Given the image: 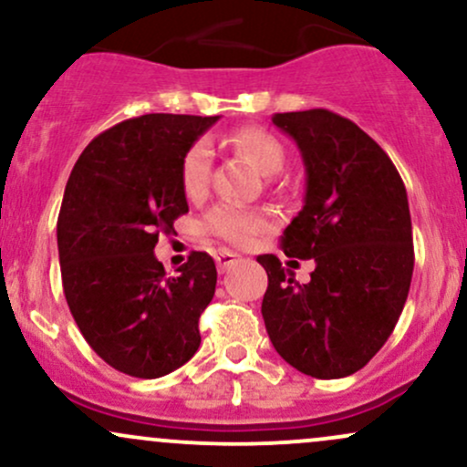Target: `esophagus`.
<instances>
[{"mask_svg":"<svg viewBox=\"0 0 467 467\" xmlns=\"http://www.w3.org/2000/svg\"><path fill=\"white\" fill-rule=\"evenodd\" d=\"M215 261H217V270L226 272L233 265L239 264V256L234 254V252H230V250H219L215 254Z\"/></svg>","mask_w":467,"mask_h":467,"instance_id":"1","label":"esophagus"}]
</instances>
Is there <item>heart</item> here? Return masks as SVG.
I'll return each mask as SVG.
<instances>
[{
    "mask_svg": "<svg viewBox=\"0 0 467 467\" xmlns=\"http://www.w3.org/2000/svg\"><path fill=\"white\" fill-rule=\"evenodd\" d=\"M234 147L245 153L254 162L256 169L264 175H275L285 166L287 151L283 142L275 133L261 130V127H241L233 133ZM213 171V149L206 140H197L184 153L180 166L182 189L191 200H200L211 184ZM203 226L208 233L226 239L234 245H250L267 228V219L264 213L248 211V208L230 206V203H219V206L208 211Z\"/></svg>",
    "mask_w": 467,
    "mask_h": 467,
    "instance_id": "heart-1",
    "label": "heart"
}]
</instances>
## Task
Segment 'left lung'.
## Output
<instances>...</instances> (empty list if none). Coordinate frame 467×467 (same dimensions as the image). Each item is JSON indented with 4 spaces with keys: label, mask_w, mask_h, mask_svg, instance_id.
Instances as JSON below:
<instances>
[{
    "label": "left lung",
    "mask_w": 467,
    "mask_h": 467,
    "mask_svg": "<svg viewBox=\"0 0 467 467\" xmlns=\"http://www.w3.org/2000/svg\"><path fill=\"white\" fill-rule=\"evenodd\" d=\"M307 171L305 206L283 230L287 256L314 259L296 283L275 254H261L267 336L287 364L318 379L351 375L393 334L409 298L415 250L409 197L384 149L329 109L275 114Z\"/></svg>",
    "instance_id": "obj_1"
}]
</instances>
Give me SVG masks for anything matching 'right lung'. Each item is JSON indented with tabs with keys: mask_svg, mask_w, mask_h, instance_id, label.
I'll return each instance as SVG.
<instances>
[{
	"mask_svg": "<svg viewBox=\"0 0 467 467\" xmlns=\"http://www.w3.org/2000/svg\"><path fill=\"white\" fill-rule=\"evenodd\" d=\"M219 116L144 114L96 136L69 173L57 222L66 301L88 345L116 371L153 379L189 362L217 267L191 252L178 275L155 259L189 213L180 166Z\"/></svg>",
	"mask_w": 467,
	"mask_h": 467,
	"instance_id": "right-lung-1",
	"label": "right lung"
}]
</instances>
